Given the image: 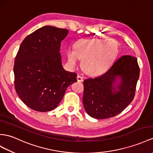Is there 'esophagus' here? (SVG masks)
<instances>
[{
  "mask_svg": "<svg viewBox=\"0 0 153 153\" xmlns=\"http://www.w3.org/2000/svg\"><path fill=\"white\" fill-rule=\"evenodd\" d=\"M77 81L79 82H83V77L80 75H78L77 76Z\"/></svg>",
  "mask_w": 153,
  "mask_h": 153,
  "instance_id": "34e87169",
  "label": "esophagus"
}]
</instances>
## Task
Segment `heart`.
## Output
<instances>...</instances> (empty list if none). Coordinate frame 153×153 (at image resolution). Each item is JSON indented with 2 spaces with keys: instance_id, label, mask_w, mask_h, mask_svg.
<instances>
[{
  "instance_id": "heart-1",
  "label": "heart",
  "mask_w": 153,
  "mask_h": 153,
  "mask_svg": "<svg viewBox=\"0 0 153 153\" xmlns=\"http://www.w3.org/2000/svg\"><path fill=\"white\" fill-rule=\"evenodd\" d=\"M118 44L114 39H82L74 44V51H67L68 65L73 68L79 58L82 59L84 71L91 75H99L108 69L116 58Z\"/></svg>"
}]
</instances>
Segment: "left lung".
<instances>
[{
	"mask_svg": "<svg viewBox=\"0 0 153 153\" xmlns=\"http://www.w3.org/2000/svg\"><path fill=\"white\" fill-rule=\"evenodd\" d=\"M139 76L137 58L125 55L102 75L85 80L82 101L87 114L103 120L121 113L133 100Z\"/></svg>",
	"mask_w": 153,
	"mask_h": 153,
	"instance_id": "left-lung-1",
	"label": "left lung"
}]
</instances>
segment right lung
<instances>
[{"mask_svg": "<svg viewBox=\"0 0 153 153\" xmlns=\"http://www.w3.org/2000/svg\"><path fill=\"white\" fill-rule=\"evenodd\" d=\"M68 30L45 26L26 37L15 59V89L30 108L38 111L56 108L69 85L77 82L75 73L62 67L61 42Z\"/></svg>", "mask_w": 153, "mask_h": 153, "instance_id": "obj_1", "label": "right lung"}]
</instances>
